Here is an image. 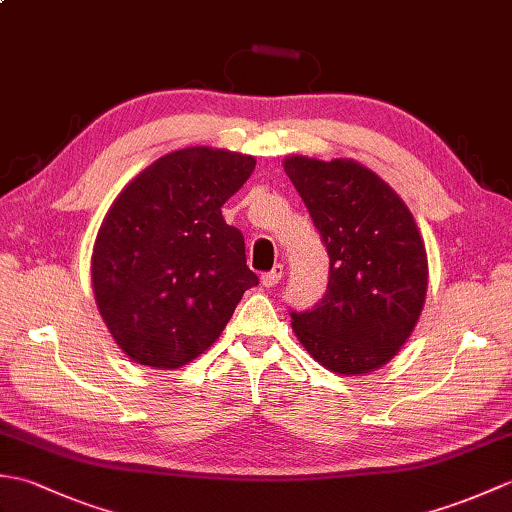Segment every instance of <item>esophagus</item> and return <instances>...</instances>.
<instances>
[{
    "label": "esophagus",
    "instance_id": "1",
    "mask_svg": "<svg viewBox=\"0 0 512 512\" xmlns=\"http://www.w3.org/2000/svg\"><path fill=\"white\" fill-rule=\"evenodd\" d=\"M281 277H284V266L275 264V268L270 270V273H264V275H262V286H264V288H273V286L279 284Z\"/></svg>",
    "mask_w": 512,
    "mask_h": 512
}]
</instances>
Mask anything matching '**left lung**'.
Listing matches in <instances>:
<instances>
[{"instance_id":"8db88e82","label":"left lung","mask_w":512,"mask_h":512,"mask_svg":"<svg viewBox=\"0 0 512 512\" xmlns=\"http://www.w3.org/2000/svg\"><path fill=\"white\" fill-rule=\"evenodd\" d=\"M330 257L328 290L292 330L336 374L385 365L409 339L427 295V250L394 189L354 160L286 158Z\"/></svg>"}]
</instances>
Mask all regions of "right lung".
I'll list each match as a JSON object with an SVG mask.
<instances>
[{
  "label": "right lung",
  "mask_w": 512,
  "mask_h": 512,
  "mask_svg": "<svg viewBox=\"0 0 512 512\" xmlns=\"http://www.w3.org/2000/svg\"><path fill=\"white\" fill-rule=\"evenodd\" d=\"M253 169V156L233 151H173L140 171L107 211L92 288L107 330L132 361L187 365L259 284L246 266L242 231L222 217V204Z\"/></svg>",
  "instance_id": "obj_1"
}]
</instances>
